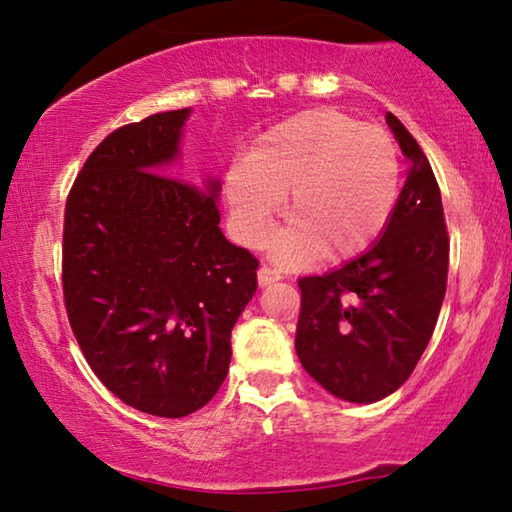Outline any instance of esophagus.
I'll return each mask as SVG.
<instances>
[{"instance_id": "34e87169", "label": "esophagus", "mask_w": 512, "mask_h": 512, "mask_svg": "<svg viewBox=\"0 0 512 512\" xmlns=\"http://www.w3.org/2000/svg\"><path fill=\"white\" fill-rule=\"evenodd\" d=\"M275 280H280V275H277L271 266H259V271H257L259 287H266V284H271Z\"/></svg>"}]
</instances>
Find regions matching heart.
Wrapping results in <instances>:
<instances>
[{
	"mask_svg": "<svg viewBox=\"0 0 512 512\" xmlns=\"http://www.w3.org/2000/svg\"><path fill=\"white\" fill-rule=\"evenodd\" d=\"M289 194L287 228L275 239L282 264L325 250L359 255L384 232L400 196V155L391 135L332 108L273 126L225 173L230 221L241 244L259 248Z\"/></svg>",
	"mask_w": 512,
	"mask_h": 512,
	"instance_id": "b5f03b06",
	"label": "heart"
}]
</instances>
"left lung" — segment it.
Listing matches in <instances>:
<instances>
[{
    "mask_svg": "<svg viewBox=\"0 0 512 512\" xmlns=\"http://www.w3.org/2000/svg\"><path fill=\"white\" fill-rule=\"evenodd\" d=\"M386 121L409 160L391 221L357 259L298 280L302 368L357 404L384 400L411 377L447 289L449 237L436 176L402 121L393 112Z\"/></svg>",
    "mask_w": 512,
    "mask_h": 512,
    "instance_id": "obj_1",
    "label": "left lung"
}]
</instances>
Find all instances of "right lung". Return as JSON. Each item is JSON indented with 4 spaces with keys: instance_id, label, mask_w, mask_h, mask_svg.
<instances>
[{
    "instance_id": "1",
    "label": "right lung",
    "mask_w": 512,
    "mask_h": 512,
    "mask_svg": "<svg viewBox=\"0 0 512 512\" xmlns=\"http://www.w3.org/2000/svg\"><path fill=\"white\" fill-rule=\"evenodd\" d=\"M189 108L112 131L65 205L63 293L103 386L133 409L185 418L228 375L230 334L257 259L219 228V180L171 176Z\"/></svg>"
}]
</instances>
